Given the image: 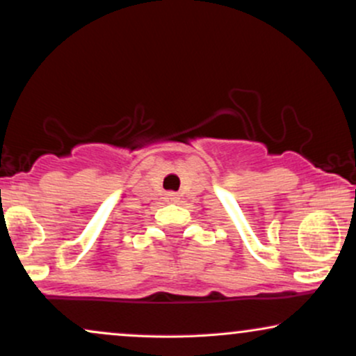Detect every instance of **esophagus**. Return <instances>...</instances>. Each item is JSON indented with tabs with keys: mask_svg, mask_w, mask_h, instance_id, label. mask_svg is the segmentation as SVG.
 <instances>
[{
	"mask_svg": "<svg viewBox=\"0 0 356 356\" xmlns=\"http://www.w3.org/2000/svg\"><path fill=\"white\" fill-rule=\"evenodd\" d=\"M167 199H169L170 202H177L179 195H177V194H174V192H170V194H167Z\"/></svg>",
	"mask_w": 356,
	"mask_h": 356,
	"instance_id": "34e87169",
	"label": "esophagus"
}]
</instances>
